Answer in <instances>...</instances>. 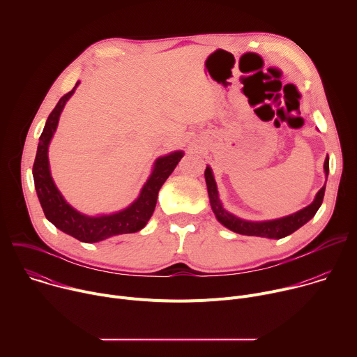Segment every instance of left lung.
Here are the masks:
<instances>
[{
    "label": "left lung",
    "mask_w": 357,
    "mask_h": 357,
    "mask_svg": "<svg viewBox=\"0 0 357 357\" xmlns=\"http://www.w3.org/2000/svg\"><path fill=\"white\" fill-rule=\"evenodd\" d=\"M324 171H325V178L328 181L329 175V157H326L325 164H324ZM205 179H206V186H208V193H209V200H211V206L212 211L216 216V219L229 230L244 234V236H259V237H267V238H282L302 227L305 223H308L318 209L322 205L324 195H325V188H326V181L325 185L319 189L317 193L314 202L307 208H303L292 215H288L285 218L280 219H273V220H263V222H251V220H244L237 218L236 215L227 212L222 202L219 199V192H218V185L212 172V168L208 165L205 169Z\"/></svg>",
    "instance_id": "1"
}]
</instances>
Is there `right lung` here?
I'll use <instances>...</instances> for the list:
<instances>
[{
  "label": "right lung",
  "instance_id": "add662e5",
  "mask_svg": "<svg viewBox=\"0 0 357 357\" xmlns=\"http://www.w3.org/2000/svg\"><path fill=\"white\" fill-rule=\"evenodd\" d=\"M79 83L80 82H77L75 87L58 101L56 107L49 114L39 137L32 175L35 190L46 219L55 227L77 238L79 241L97 243L112 236L135 233L145 227L155 211L158 192L183 157V151H174L171 154L155 160L154 168H152V172L144 183L138 197L126 209L98 216H87L80 213L69 205L56 188L52 175H50L47 158L49 144L58 128L61 113L63 112L66 101L72 97Z\"/></svg>",
  "mask_w": 357,
  "mask_h": 357
}]
</instances>
